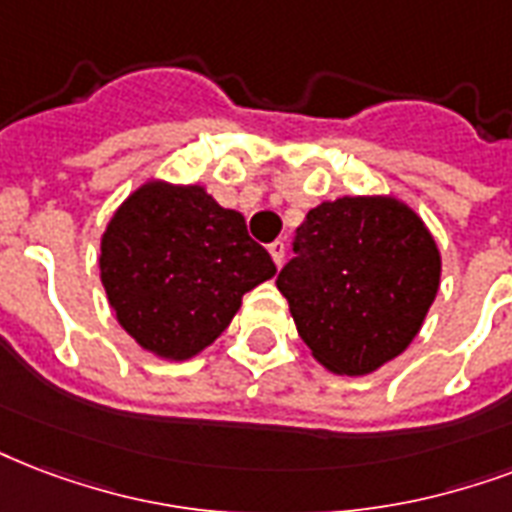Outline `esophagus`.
<instances>
[{
  "instance_id": "obj_1",
  "label": "esophagus",
  "mask_w": 512,
  "mask_h": 512,
  "mask_svg": "<svg viewBox=\"0 0 512 512\" xmlns=\"http://www.w3.org/2000/svg\"><path fill=\"white\" fill-rule=\"evenodd\" d=\"M268 252H271L273 263L282 265L284 263V252H287V244H284V241H273L271 247H268Z\"/></svg>"
}]
</instances>
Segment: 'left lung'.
Masks as SVG:
<instances>
[{"instance_id":"1","label":"left lung","mask_w":512,"mask_h":512,"mask_svg":"<svg viewBox=\"0 0 512 512\" xmlns=\"http://www.w3.org/2000/svg\"><path fill=\"white\" fill-rule=\"evenodd\" d=\"M276 287L314 360L368 376L421 330L440 287V252L411 206L343 195L306 214Z\"/></svg>"}]
</instances>
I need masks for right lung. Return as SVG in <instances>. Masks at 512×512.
Here are the masks:
<instances>
[{
    "instance_id": "obj_1",
    "label": "right lung",
    "mask_w": 512,
    "mask_h": 512,
    "mask_svg": "<svg viewBox=\"0 0 512 512\" xmlns=\"http://www.w3.org/2000/svg\"><path fill=\"white\" fill-rule=\"evenodd\" d=\"M101 284L117 322L163 360H190L222 335L244 292L276 273L239 212L201 185L144 182L101 236Z\"/></svg>"
}]
</instances>
